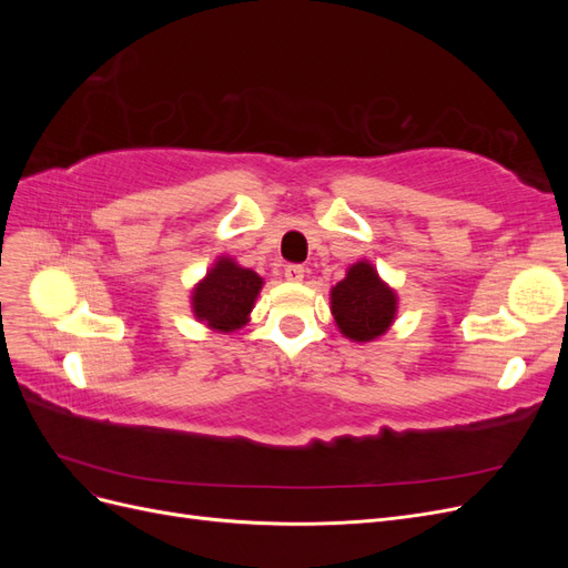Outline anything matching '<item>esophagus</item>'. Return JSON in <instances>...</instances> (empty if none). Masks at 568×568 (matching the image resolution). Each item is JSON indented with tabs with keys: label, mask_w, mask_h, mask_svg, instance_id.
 <instances>
[{
	"label": "esophagus",
	"mask_w": 568,
	"mask_h": 568,
	"mask_svg": "<svg viewBox=\"0 0 568 568\" xmlns=\"http://www.w3.org/2000/svg\"><path fill=\"white\" fill-rule=\"evenodd\" d=\"M284 277L288 280V282H303V277H305V267H301V265H288L286 270H284Z\"/></svg>",
	"instance_id": "1"
}]
</instances>
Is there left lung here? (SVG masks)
I'll use <instances>...</instances> for the list:
<instances>
[{
	"label": "left lung",
	"instance_id": "obj_1",
	"mask_svg": "<svg viewBox=\"0 0 568 568\" xmlns=\"http://www.w3.org/2000/svg\"><path fill=\"white\" fill-rule=\"evenodd\" d=\"M329 307L343 336L369 343L390 329L398 315V294L369 261H357L346 270V277L332 286Z\"/></svg>",
	"mask_w": 568,
	"mask_h": 568
}]
</instances>
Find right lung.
I'll use <instances>...</instances> for the list:
<instances>
[{
    "label": "right lung",
    "instance_id": "right-lung-1",
    "mask_svg": "<svg viewBox=\"0 0 568 568\" xmlns=\"http://www.w3.org/2000/svg\"><path fill=\"white\" fill-rule=\"evenodd\" d=\"M263 284L257 272L242 267L230 255H217L213 267L192 288V313L211 332L232 334L251 320Z\"/></svg>",
    "mask_w": 568,
    "mask_h": 568
}]
</instances>
